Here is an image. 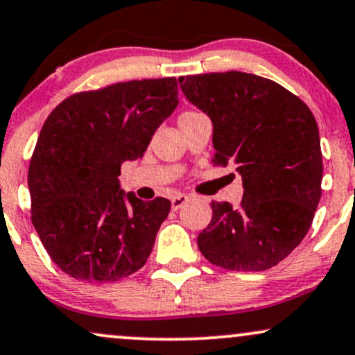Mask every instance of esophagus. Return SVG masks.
<instances>
[{"instance_id": "esophagus-1", "label": "esophagus", "mask_w": 355, "mask_h": 355, "mask_svg": "<svg viewBox=\"0 0 355 355\" xmlns=\"http://www.w3.org/2000/svg\"><path fill=\"white\" fill-rule=\"evenodd\" d=\"M187 202H189V197H187V195H183V193L175 195V197L172 198V209H173V210L182 209V207L185 205Z\"/></svg>"}]
</instances>
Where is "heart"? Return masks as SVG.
I'll list each match as a JSON object with an SVG mask.
<instances>
[{"label":"heart","mask_w":355,"mask_h":355,"mask_svg":"<svg viewBox=\"0 0 355 355\" xmlns=\"http://www.w3.org/2000/svg\"><path fill=\"white\" fill-rule=\"evenodd\" d=\"M197 115H200V113H197V112H183L182 115H180V118H178V123H180V121H185V120H189V118H193V116H197Z\"/></svg>","instance_id":"1"}]
</instances>
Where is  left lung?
Masks as SVG:
<instances>
[{"mask_svg":"<svg viewBox=\"0 0 355 355\" xmlns=\"http://www.w3.org/2000/svg\"><path fill=\"white\" fill-rule=\"evenodd\" d=\"M183 95L210 118L214 165L242 177L239 209L211 202L197 243L229 270L277 266L302 242L320 200L322 153L307 105L275 81L242 71L178 78Z\"/></svg>","mask_w":355,"mask_h":355,"instance_id":"8db88e82","label":"left lung"}]
</instances>
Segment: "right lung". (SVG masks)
<instances>
[{"instance_id":"right-lung-1","label":"right lung","mask_w":355,"mask_h":355,"mask_svg":"<svg viewBox=\"0 0 355 355\" xmlns=\"http://www.w3.org/2000/svg\"><path fill=\"white\" fill-rule=\"evenodd\" d=\"M177 107L175 78L133 80L73 95L46 118L28 170L31 220L64 274L115 282L145 266L172 203L125 193L118 177Z\"/></svg>"}]
</instances>
